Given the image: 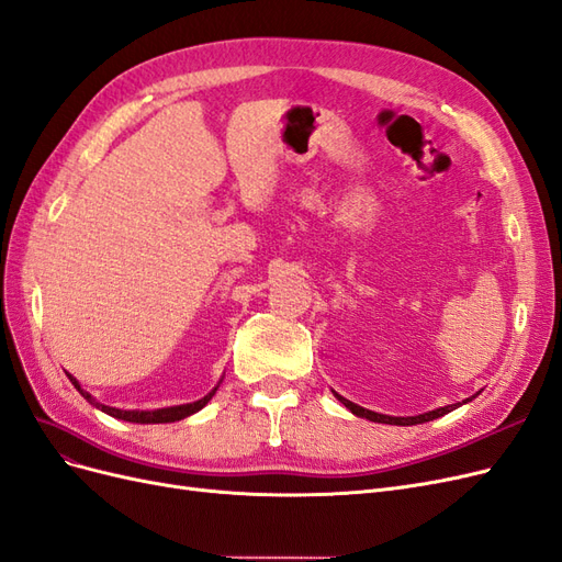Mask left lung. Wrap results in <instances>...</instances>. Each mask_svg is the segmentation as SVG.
<instances>
[{"instance_id":"obj_1","label":"left lung","mask_w":562,"mask_h":562,"mask_svg":"<svg viewBox=\"0 0 562 562\" xmlns=\"http://www.w3.org/2000/svg\"><path fill=\"white\" fill-rule=\"evenodd\" d=\"M335 397H337L351 414H356V416H360V418H367V420H374V423H389V425H418V423H428V420H432V418H439V416H443V414L453 412L456 406H458V404L439 406V409H435V412L420 414V416H406V418H404V416H385V414H376V412H370V409H362V406L353 404L351 400H346V397H341V395H337V393H335ZM465 402H470V400H465Z\"/></svg>"}]
</instances>
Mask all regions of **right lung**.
Segmentation results:
<instances>
[{"mask_svg":"<svg viewBox=\"0 0 562 562\" xmlns=\"http://www.w3.org/2000/svg\"><path fill=\"white\" fill-rule=\"evenodd\" d=\"M69 381L74 383V389L79 391L92 406H97V409H102L104 414H109V416H113V418H121V420H130V423H173V420H181V418H186V416H190V414H195V412H200L202 406L214 397V393L218 391V385L214 391H211L209 395H204L202 400H198V402H190V404H179V406H167V409H156V412H123V409H115V406H106V404H100L97 402L90 393H86L81 385H79V381H76L71 374H69Z\"/></svg>","mask_w":562,"mask_h":562,"instance_id":"obj_1","label":"right lung"}]
</instances>
